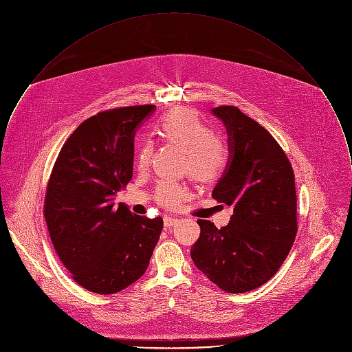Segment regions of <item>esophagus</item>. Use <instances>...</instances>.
I'll return each instance as SVG.
<instances>
[{"mask_svg": "<svg viewBox=\"0 0 352 352\" xmlns=\"http://www.w3.org/2000/svg\"><path fill=\"white\" fill-rule=\"evenodd\" d=\"M177 222H179V219H177V218H173V217H165V218H164V225H165V228H172V226H175Z\"/></svg>", "mask_w": 352, "mask_h": 352, "instance_id": "obj_1", "label": "esophagus"}]
</instances>
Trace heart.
Segmentation results:
<instances>
[{
	"label": "heart",
	"instance_id": "heart-1",
	"mask_svg": "<svg viewBox=\"0 0 352 352\" xmlns=\"http://www.w3.org/2000/svg\"><path fill=\"white\" fill-rule=\"evenodd\" d=\"M158 133L165 141L187 149L186 169L195 180L211 183L225 172L229 149L195 109L179 107L168 111L158 120ZM151 154L153 145L145 141L137 157L140 168L148 166ZM188 195V187L182 183L162 182L155 188V199L166 208H176Z\"/></svg>",
	"mask_w": 352,
	"mask_h": 352
}]
</instances>
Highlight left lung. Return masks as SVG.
Wrapping results in <instances>:
<instances>
[{"label": "left lung", "mask_w": 352, "mask_h": 352, "mask_svg": "<svg viewBox=\"0 0 352 352\" xmlns=\"http://www.w3.org/2000/svg\"><path fill=\"white\" fill-rule=\"evenodd\" d=\"M228 131L229 162L212 198L233 206L218 229L199 219L201 236L191 257L221 290L251 292L280 268L297 236L294 170L275 138L234 105L212 108Z\"/></svg>", "instance_id": "obj_1"}]
</instances>
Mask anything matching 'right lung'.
I'll list each match as a JSON object with an SVG mask.
<instances>
[{"label":"right lung","instance_id":"add662e5","mask_svg":"<svg viewBox=\"0 0 352 352\" xmlns=\"http://www.w3.org/2000/svg\"><path fill=\"white\" fill-rule=\"evenodd\" d=\"M154 105L120 107L84 120L52 166L43 214L51 243L74 282L115 294L148 270L162 218L133 214L116 192L133 176L134 133Z\"/></svg>","mask_w":352,"mask_h":352}]
</instances>
